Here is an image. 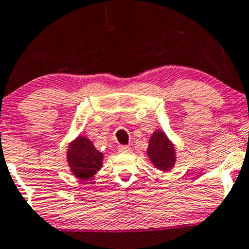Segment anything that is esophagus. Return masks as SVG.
<instances>
[{
    "mask_svg": "<svg viewBox=\"0 0 249 249\" xmlns=\"http://www.w3.org/2000/svg\"><path fill=\"white\" fill-rule=\"evenodd\" d=\"M130 148L129 146H119L117 147V150H119L120 153H129L130 152Z\"/></svg>",
    "mask_w": 249,
    "mask_h": 249,
    "instance_id": "obj_1",
    "label": "esophagus"
}]
</instances>
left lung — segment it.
I'll use <instances>...</instances> for the list:
<instances>
[{"label": "left lung", "mask_w": 249, "mask_h": 249, "mask_svg": "<svg viewBox=\"0 0 249 249\" xmlns=\"http://www.w3.org/2000/svg\"><path fill=\"white\" fill-rule=\"evenodd\" d=\"M147 155L154 164L155 168L161 172H169L174 168L177 162L175 146L164 134L163 130L158 129L150 136L147 148Z\"/></svg>", "instance_id": "left-lung-1"}]
</instances>
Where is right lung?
<instances>
[{
    "mask_svg": "<svg viewBox=\"0 0 249 249\" xmlns=\"http://www.w3.org/2000/svg\"><path fill=\"white\" fill-rule=\"evenodd\" d=\"M67 161L75 177L82 181H87L102 167L103 153L95 148L90 140L79 135L69 143Z\"/></svg>",
    "mask_w": 249,
    "mask_h": 249,
    "instance_id": "add662e5",
    "label": "right lung"
}]
</instances>
